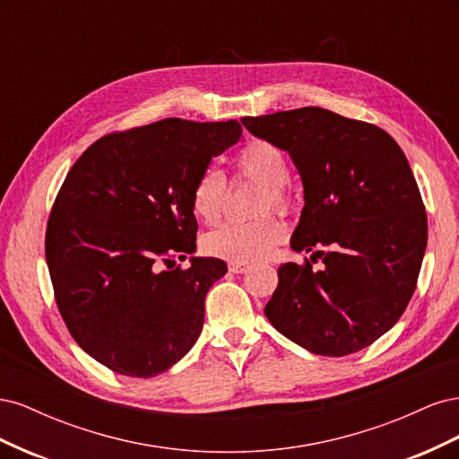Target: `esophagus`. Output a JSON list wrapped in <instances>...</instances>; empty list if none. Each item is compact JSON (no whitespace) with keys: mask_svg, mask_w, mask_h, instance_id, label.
<instances>
[{"mask_svg":"<svg viewBox=\"0 0 459 459\" xmlns=\"http://www.w3.org/2000/svg\"><path fill=\"white\" fill-rule=\"evenodd\" d=\"M248 264H239V262H230V272L231 273H245V272H248Z\"/></svg>","mask_w":459,"mask_h":459,"instance_id":"34e87169","label":"esophagus"}]
</instances>
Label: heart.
<instances>
[{"instance_id": "1", "label": "heart", "mask_w": 459, "mask_h": 459, "mask_svg": "<svg viewBox=\"0 0 459 459\" xmlns=\"http://www.w3.org/2000/svg\"><path fill=\"white\" fill-rule=\"evenodd\" d=\"M238 172L266 187L264 212L277 208L287 211L289 193L285 186L290 179V166L285 152L270 142H251L235 159ZM228 197V179L224 172L208 166L195 179L191 189V208L204 224H212L221 214ZM285 239V226L280 220L268 216L258 221H228L204 235V251L230 262L253 264L268 258L273 248Z\"/></svg>"}]
</instances>
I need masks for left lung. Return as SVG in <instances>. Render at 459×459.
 I'll use <instances>...</instances> for the list:
<instances>
[{
    "label": "left lung",
    "mask_w": 459,
    "mask_h": 459,
    "mask_svg": "<svg viewBox=\"0 0 459 459\" xmlns=\"http://www.w3.org/2000/svg\"><path fill=\"white\" fill-rule=\"evenodd\" d=\"M243 126L293 159L304 208L264 314L319 356L366 349L404 314L427 247V214L408 159L385 130L322 107L245 117Z\"/></svg>",
    "instance_id": "left-lung-1"
}]
</instances>
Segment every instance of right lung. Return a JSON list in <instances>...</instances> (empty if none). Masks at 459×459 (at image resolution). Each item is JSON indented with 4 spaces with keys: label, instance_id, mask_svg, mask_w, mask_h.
<instances>
[{
    "label": "right lung",
    "instance_id": "1",
    "mask_svg": "<svg viewBox=\"0 0 459 459\" xmlns=\"http://www.w3.org/2000/svg\"><path fill=\"white\" fill-rule=\"evenodd\" d=\"M238 120L164 118L90 145L53 203L46 260L59 312L82 351L128 377H155L197 342L224 260L195 253L191 189L239 142ZM166 265V269L161 266Z\"/></svg>",
    "mask_w": 459,
    "mask_h": 459
}]
</instances>
